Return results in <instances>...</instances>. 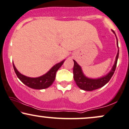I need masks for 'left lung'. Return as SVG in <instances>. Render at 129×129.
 Instances as JSON below:
<instances>
[{"instance_id": "obj_1", "label": "left lung", "mask_w": 129, "mask_h": 129, "mask_svg": "<svg viewBox=\"0 0 129 129\" xmlns=\"http://www.w3.org/2000/svg\"><path fill=\"white\" fill-rule=\"evenodd\" d=\"M112 31L115 34L116 38L115 33L113 31ZM116 40L117 47H118V50L116 56V59H115L114 65L112 67L111 70L105 76L96 78V79L88 78L84 74L81 67L75 60H73V78L76 85L79 88L85 90V91H93V90L98 89L101 87L104 86L110 81L111 78L113 76L114 72H115V69H116L117 61H118V56H119V47H118V42L117 38Z\"/></svg>"}]
</instances>
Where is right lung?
<instances>
[{
    "label": "right lung",
    "mask_w": 129,
    "mask_h": 129,
    "mask_svg": "<svg viewBox=\"0 0 129 129\" xmlns=\"http://www.w3.org/2000/svg\"><path fill=\"white\" fill-rule=\"evenodd\" d=\"M64 59L60 62H59L54 65V66L50 69L48 72L45 74L37 78H30L22 75L16 69L14 63H13V67H14V72L18 77V78L23 82L26 86L33 88V89L42 90L48 88L50 85H52L53 82L54 81L56 78V72L62 66V64L65 61Z\"/></svg>",
    "instance_id": "right-lung-1"
}]
</instances>
